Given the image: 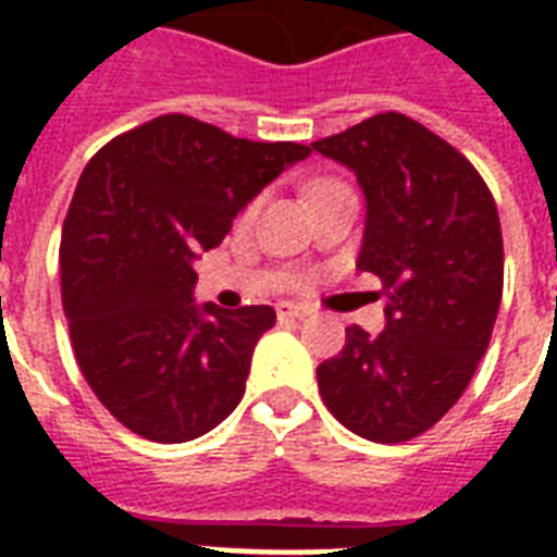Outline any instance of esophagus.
I'll use <instances>...</instances> for the list:
<instances>
[{
  "label": "esophagus",
  "mask_w": 557,
  "mask_h": 557,
  "mask_svg": "<svg viewBox=\"0 0 557 557\" xmlns=\"http://www.w3.org/2000/svg\"><path fill=\"white\" fill-rule=\"evenodd\" d=\"M309 309L297 304H277V318L280 321H304Z\"/></svg>",
  "instance_id": "1"
}]
</instances>
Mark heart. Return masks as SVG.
<instances>
[{
  "instance_id": "obj_1",
  "label": "heart",
  "mask_w": 557,
  "mask_h": 557,
  "mask_svg": "<svg viewBox=\"0 0 557 557\" xmlns=\"http://www.w3.org/2000/svg\"><path fill=\"white\" fill-rule=\"evenodd\" d=\"M326 185H335V182H321V185H314V190H318V187H326Z\"/></svg>"
}]
</instances>
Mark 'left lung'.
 I'll list each match as a JSON object with an SVG mask.
<instances>
[{
  "instance_id": "left-lung-1",
  "label": "left lung",
  "mask_w": 557,
  "mask_h": 557,
  "mask_svg": "<svg viewBox=\"0 0 557 557\" xmlns=\"http://www.w3.org/2000/svg\"><path fill=\"white\" fill-rule=\"evenodd\" d=\"M364 193L358 269L387 292L384 332L349 326L318 367L323 405L370 442H407L457 405L492 338L503 236L471 161L413 117L384 112L312 144Z\"/></svg>"
}]
</instances>
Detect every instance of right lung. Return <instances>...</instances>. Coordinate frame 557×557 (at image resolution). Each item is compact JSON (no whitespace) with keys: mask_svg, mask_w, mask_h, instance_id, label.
<instances>
[{"mask_svg":"<svg viewBox=\"0 0 557 557\" xmlns=\"http://www.w3.org/2000/svg\"><path fill=\"white\" fill-rule=\"evenodd\" d=\"M309 156L304 144L245 141L164 115L86 164L60 243L63 306L89 387L133 433L196 440L239 405L253 347L277 314L196 304L193 262Z\"/></svg>","mask_w":557,"mask_h":557,"instance_id":"obj_1","label":"right lung"}]
</instances>
